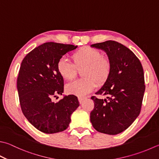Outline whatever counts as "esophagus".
Masks as SVG:
<instances>
[{
	"label": "esophagus",
	"instance_id": "esophagus-1",
	"mask_svg": "<svg viewBox=\"0 0 159 159\" xmlns=\"http://www.w3.org/2000/svg\"><path fill=\"white\" fill-rule=\"evenodd\" d=\"M86 99V98H84V97H79L78 98V100H79V102H80V103L81 104V103H82V102L84 100Z\"/></svg>",
	"mask_w": 159,
	"mask_h": 159
}]
</instances>
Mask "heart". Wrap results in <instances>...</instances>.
I'll return each mask as SVG.
<instances>
[{
    "label": "heart",
    "mask_w": 159,
    "mask_h": 159,
    "mask_svg": "<svg viewBox=\"0 0 159 159\" xmlns=\"http://www.w3.org/2000/svg\"><path fill=\"white\" fill-rule=\"evenodd\" d=\"M73 64L63 57L59 59L57 68L60 76L66 80L73 79L77 75V68L84 67L82 72L83 79L75 80L66 86L69 94L84 96L93 91L99 84L104 83L111 73V62L109 59L102 57L98 50L90 47H84L72 55Z\"/></svg>",
    "instance_id": "obj_1"
}]
</instances>
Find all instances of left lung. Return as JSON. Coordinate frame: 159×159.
Instances as JSON below:
<instances>
[{
	"instance_id": "obj_1",
	"label": "left lung",
	"mask_w": 159,
	"mask_h": 159,
	"mask_svg": "<svg viewBox=\"0 0 159 159\" xmlns=\"http://www.w3.org/2000/svg\"><path fill=\"white\" fill-rule=\"evenodd\" d=\"M92 48L107 53L111 73L104 85L92 96L94 109L90 120L100 133L116 135L130 126L140 114L145 86L141 63L126 46L114 41L93 44Z\"/></svg>"
}]
</instances>
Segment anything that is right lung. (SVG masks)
Listing matches in <instances>:
<instances>
[{
	"instance_id": "add662e5",
	"label": "right lung",
	"mask_w": 159,
	"mask_h": 159,
	"mask_svg": "<svg viewBox=\"0 0 159 159\" xmlns=\"http://www.w3.org/2000/svg\"><path fill=\"white\" fill-rule=\"evenodd\" d=\"M77 46L45 43L27 55L20 64L17 90L22 112L36 129L46 134L68 128L70 116L80 106L74 95H64L57 102L52 98L64 93V79L57 66L65 54Z\"/></svg>"
}]
</instances>
